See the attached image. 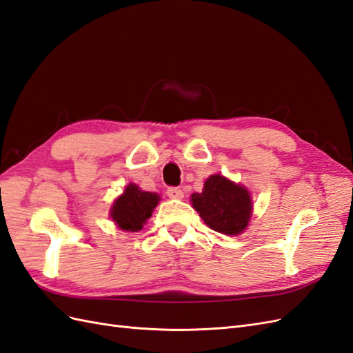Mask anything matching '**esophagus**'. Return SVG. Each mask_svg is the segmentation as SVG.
I'll use <instances>...</instances> for the list:
<instances>
[{
    "label": "esophagus",
    "mask_w": 353,
    "mask_h": 353,
    "mask_svg": "<svg viewBox=\"0 0 353 353\" xmlns=\"http://www.w3.org/2000/svg\"><path fill=\"white\" fill-rule=\"evenodd\" d=\"M167 195L173 199H182L183 198V190L180 188H168Z\"/></svg>",
    "instance_id": "34e87169"
}]
</instances>
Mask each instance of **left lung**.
<instances>
[{
  "label": "left lung",
  "instance_id": "1",
  "mask_svg": "<svg viewBox=\"0 0 353 353\" xmlns=\"http://www.w3.org/2000/svg\"><path fill=\"white\" fill-rule=\"evenodd\" d=\"M192 207L216 232L239 235L248 226L253 203L247 188L220 174L210 176L201 194H192Z\"/></svg>",
  "mask_w": 353,
  "mask_h": 353
}]
</instances>
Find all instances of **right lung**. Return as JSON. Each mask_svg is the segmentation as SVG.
Here are the masks:
<instances>
[{
	"instance_id": "add662e5",
	"label": "right lung",
	"mask_w": 353,
	"mask_h": 353,
	"mask_svg": "<svg viewBox=\"0 0 353 353\" xmlns=\"http://www.w3.org/2000/svg\"><path fill=\"white\" fill-rule=\"evenodd\" d=\"M159 199L158 194L146 192L137 185L130 183L123 195H119L110 207V219L121 230L137 232L152 216Z\"/></svg>"
}]
</instances>
